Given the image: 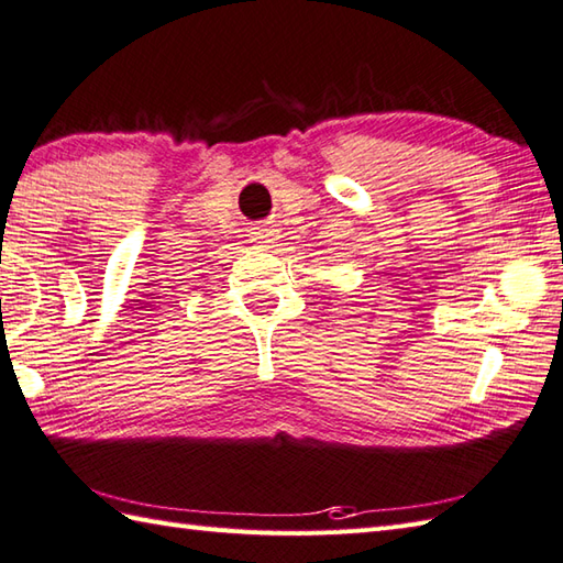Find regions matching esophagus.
Here are the masks:
<instances>
[{"mask_svg": "<svg viewBox=\"0 0 563 563\" xmlns=\"http://www.w3.org/2000/svg\"><path fill=\"white\" fill-rule=\"evenodd\" d=\"M254 242H256L258 246H263V249H268V246L273 244V234H271L268 230H258V232L254 234Z\"/></svg>", "mask_w": 563, "mask_h": 563, "instance_id": "esophagus-1", "label": "esophagus"}]
</instances>
